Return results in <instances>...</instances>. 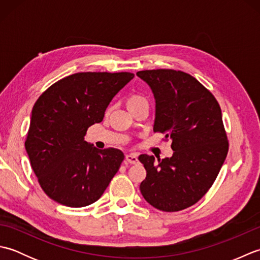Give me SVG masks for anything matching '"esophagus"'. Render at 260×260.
I'll use <instances>...</instances> for the list:
<instances>
[{"instance_id":"1","label":"esophagus","mask_w":260,"mask_h":260,"mask_svg":"<svg viewBox=\"0 0 260 260\" xmlns=\"http://www.w3.org/2000/svg\"><path fill=\"white\" fill-rule=\"evenodd\" d=\"M126 161L132 163V164L136 163L137 161H139V158H137V154H136V153H129V154H127V155H126Z\"/></svg>"}]
</instances>
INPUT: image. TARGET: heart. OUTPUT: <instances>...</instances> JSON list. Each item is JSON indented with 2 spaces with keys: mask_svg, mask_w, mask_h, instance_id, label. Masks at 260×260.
Returning <instances> with one entry per match:
<instances>
[{
  "mask_svg": "<svg viewBox=\"0 0 260 260\" xmlns=\"http://www.w3.org/2000/svg\"><path fill=\"white\" fill-rule=\"evenodd\" d=\"M126 105L128 109L133 110L135 108H139L141 106H148V102L145 96H143L142 93L139 92H133L131 93V95L127 97L126 99Z\"/></svg>",
  "mask_w": 260,
  "mask_h": 260,
  "instance_id": "obj_1",
  "label": "heart"
}]
</instances>
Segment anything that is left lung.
Wrapping results in <instances>:
<instances>
[{
    "label": "left lung",
    "mask_w": 260,
    "mask_h": 260,
    "mask_svg": "<svg viewBox=\"0 0 260 260\" xmlns=\"http://www.w3.org/2000/svg\"><path fill=\"white\" fill-rule=\"evenodd\" d=\"M155 97L153 131L172 140V157L139 156L146 178L140 185L145 200L161 211L196 204L217 179L229 142L217 99L194 77L173 69L142 70Z\"/></svg>",
    "instance_id": "8db88e82"
}]
</instances>
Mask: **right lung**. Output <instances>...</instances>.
Masks as SVG:
<instances>
[{
    "label": "right lung",
    "instance_id": "1",
    "mask_svg": "<svg viewBox=\"0 0 260 260\" xmlns=\"http://www.w3.org/2000/svg\"><path fill=\"white\" fill-rule=\"evenodd\" d=\"M133 78L132 73H78L54 82L38 98L25 150L39 184L53 201L89 206L117 173L124 153L114 147L98 150L85 135Z\"/></svg>",
    "mask_w": 260,
    "mask_h": 260
}]
</instances>
